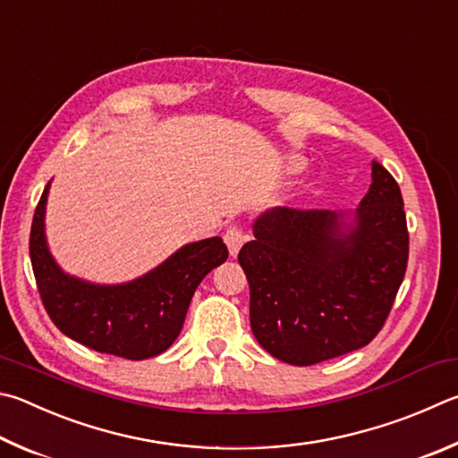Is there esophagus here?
Segmentation results:
<instances>
[{
	"label": "esophagus",
	"mask_w": 458,
	"mask_h": 458,
	"mask_svg": "<svg viewBox=\"0 0 458 458\" xmlns=\"http://www.w3.org/2000/svg\"><path fill=\"white\" fill-rule=\"evenodd\" d=\"M246 240H248L246 232L240 228V226H230L226 230V234H224V242H226L232 256H236L240 252V248H242V244L246 242Z\"/></svg>",
	"instance_id": "esophagus-1"
}]
</instances>
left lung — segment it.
Instances as JSON below:
<instances>
[{
  "label": "left lung",
  "mask_w": 458,
  "mask_h": 458,
  "mask_svg": "<svg viewBox=\"0 0 458 458\" xmlns=\"http://www.w3.org/2000/svg\"><path fill=\"white\" fill-rule=\"evenodd\" d=\"M330 210L274 208L238 254L250 284V327L274 359L310 367L367 346L393 309L409 262L403 194L372 162L354 226Z\"/></svg>",
  "instance_id": "obj_1"
}]
</instances>
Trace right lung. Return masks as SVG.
<instances>
[{"label":"right lung","instance_id":"1","mask_svg":"<svg viewBox=\"0 0 458 458\" xmlns=\"http://www.w3.org/2000/svg\"><path fill=\"white\" fill-rule=\"evenodd\" d=\"M46 186L36 206L30 258L38 293L49 318L65 336L91 351L144 360L178 338L190 301L208 272L226 262L222 238L188 244L146 276L128 284L98 286L68 276L54 262L44 234Z\"/></svg>","mask_w":458,"mask_h":458}]
</instances>
